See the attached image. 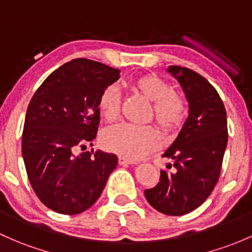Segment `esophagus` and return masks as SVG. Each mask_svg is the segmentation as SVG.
I'll list each match as a JSON object with an SVG mask.
<instances>
[{
    "label": "esophagus",
    "instance_id": "34e87169",
    "mask_svg": "<svg viewBox=\"0 0 252 252\" xmlns=\"http://www.w3.org/2000/svg\"><path fill=\"white\" fill-rule=\"evenodd\" d=\"M136 163H137L136 161H132V159L129 158H123V156L119 158V164H121V166H127V164H136Z\"/></svg>",
    "mask_w": 252,
    "mask_h": 252
}]
</instances>
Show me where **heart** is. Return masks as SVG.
I'll list each match as a JSON object with an SVG mask.
<instances>
[{"mask_svg":"<svg viewBox=\"0 0 252 252\" xmlns=\"http://www.w3.org/2000/svg\"><path fill=\"white\" fill-rule=\"evenodd\" d=\"M132 86L145 98L154 102V114L158 125L164 129H175L186 118L184 99L174 94L173 88L158 75L149 74L137 78ZM99 113L107 121H115L120 115V93L115 85L102 91L98 99ZM104 148L126 158H139L158 145V137L154 127L120 124L110 127L102 137Z\"/></svg>","mask_w":252,"mask_h":252,"instance_id":"heart-1","label":"heart"}]
</instances>
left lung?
Listing matches in <instances>:
<instances>
[{"label":"left lung","mask_w":252,"mask_h":252,"mask_svg":"<svg viewBox=\"0 0 252 252\" xmlns=\"http://www.w3.org/2000/svg\"><path fill=\"white\" fill-rule=\"evenodd\" d=\"M167 72L180 84L189 115L162 155L173 159L175 170H161L159 183L144 194L158 212L180 216L198 208L218 183L228 140L227 115L218 91L201 74L179 66Z\"/></svg>","instance_id":"left-lung-1"}]
</instances>
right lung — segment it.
<instances>
[{"label": "right lung", "mask_w": 252, "mask_h": 252, "mask_svg": "<svg viewBox=\"0 0 252 252\" xmlns=\"http://www.w3.org/2000/svg\"><path fill=\"white\" fill-rule=\"evenodd\" d=\"M119 78V69L75 59L51 73L30 102L21 153L32 189L54 212L89 209L118 166L114 154L74 151L96 138L99 96Z\"/></svg>", "instance_id": "obj_1"}]
</instances>
